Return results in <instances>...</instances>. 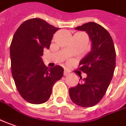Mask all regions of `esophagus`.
<instances>
[{"instance_id":"34e87169","label":"esophagus","mask_w":126,"mask_h":126,"mask_svg":"<svg viewBox=\"0 0 126 126\" xmlns=\"http://www.w3.org/2000/svg\"><path fill=\"white\" fill-rule=\"evenodd\" d=\"M64 75L65 76H68V75H69L70 74V71H69L68 70H67V69H65L64 70Z\"/></svg>"}]
</instances>
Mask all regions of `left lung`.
Wrapping results in <instances>:
<instances>
[{"label":"left lung","instance_id":"8db88e82","mask_svg":"<svg viewBox=\"0 0 126 126\" xmlns=\"http://www.w3.org/2000/svg\"><path fill=\"white\" fill-rule=\"evenodd\" d=\"M75 30L87 33L91 51L79 61V70L87 77L77 86L69 89L72 101L82 107L96 105L105 94L116 67V51L110 34L103 27L90 22Z\"/></svg>","mask_w":126,"mask_h":126}]
</instances>
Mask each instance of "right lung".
<instances>
[{"label": "right lung", "instance_id": "add662e5", "mask_svg": "<svg viewBox=\"0 0 126 126\" xmlns=\"http://www.w3.org/2000/svg\"><path fill=\"white\" fill-rule=\"evenodd\" d=\"M58 30L44 19L32 18L25 21L13 36L10 48L12 75L19 94L31 104L48 101L54 83L63 77L61 66L48 68L41 58Z\"/></svg>", "mask_w": 126, "mask_h": 126}]
</instances>
